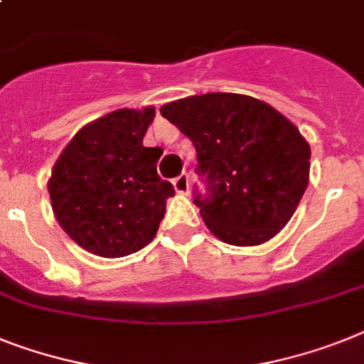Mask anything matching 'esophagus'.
<instances>
[{"label":"esophagus","instance_id":"1","mask_svg":"<svg viewBox=\"0 0 364 364\" xmlns=\"http://www.w3.org/2000/svg\"><path fill=\"white\" fill-rule=\"evenodd\" d=\"M173 188L177 194H188V173H181L173 179Z\"/></svg>","mask_w":364,"mask_h":364}]
</instances>
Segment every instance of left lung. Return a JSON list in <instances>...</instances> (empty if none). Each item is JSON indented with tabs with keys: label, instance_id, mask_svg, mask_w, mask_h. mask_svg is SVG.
Instances as JSON below:
<instances>
[{
	"label": "left lung",
	"instance_id": "8db88e82",
	"mask_svg": "<svg viewBox=\"0 0 364 364\" xmlns=\"http://www.w3.org/2000/svg\"><path fill=\"white\" fill-rule=\"evenodd\" d=\"M196 148L205 194L194 203L216 239L257 246L292 218L309 185L311 148L294 124L252 96L210 92L161 107Z\"/></svg>",
	"mask_w": 364,
	"mask_h": 364
}]
</instances>
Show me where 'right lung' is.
Here are the masks:
<instances>
[{"instance_id":"add662e5","label":"right lung","mask_w":364,"mask_h":364,"mask_svg":"<svg viewBox=\"0 0 364 364\" xmlns=\"http://www.w3.org/2000/svg\"><path fill=\"white\" fill-rule=\"evenodd\" d=\"M155 107L118 109L75 133L48 181L60 228L87 252L125 257L154 240L176 194L157 173L159 148L142 144Z\"/></svg>"}]
</instances>
